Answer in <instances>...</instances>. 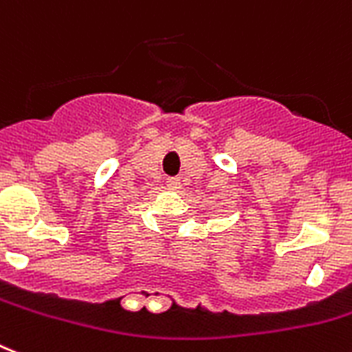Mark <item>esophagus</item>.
Returning a JSON list of instances; mask_svg holds the SVG:
<instances>
[{
	"label": "esophagus",
	"instance_id": "34e87169",
	"mask_svg": "<svg viewBox=\"0 0 352 352\" xmlns=\"http://www.w3.org/2000/svg\"><path fill=\"white\" fill-rule=\"evenodd\" d=\"M168 190L171 191H179L181 190V179L179 177H171V179H168Z\"/></svg>",
	"mask_w": 352,
	"mask_h": 352
}]
</instances>
